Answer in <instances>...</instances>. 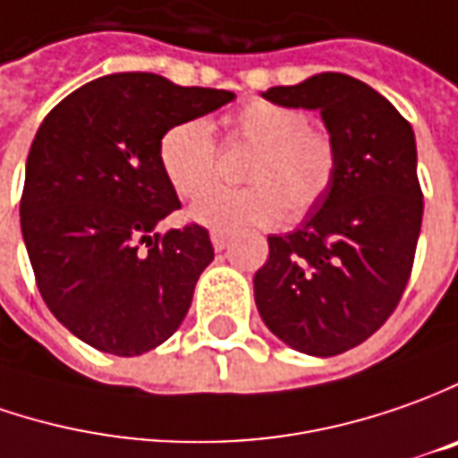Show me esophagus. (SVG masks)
<instances>
[{"instance_id": "1", "label": "esophagus", "mask_w": 458, "mask_h": 458, "mask_svg": "<svg viewBox=\"0 0 458 458\" xmlns=\"http://www.w3.org/2000/svg\"><path fill=\"white\" fill-rule=\"evenodd\" d=\"M210 241H213L215 250H223V248H228L230 235L228 233H223V230H215L213 235H210Z\"/></svg>"}]
</instances>
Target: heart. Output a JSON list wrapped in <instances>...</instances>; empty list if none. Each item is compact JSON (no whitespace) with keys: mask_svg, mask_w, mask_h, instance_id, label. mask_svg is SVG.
Wrapping results in <instances>:
<instances>
[{"mask_svg":"<svg viewBox=\"0 0 458 458\" xmlns=\"http://www.w3.org/2000/svg\"><path fill=\"white\" fill-rule=\"evenodd\" d=\"M304 111L274 101H250L228 119L233 134L256 154L243 190H210L217 172L213 129L205 119H184L159 139V166L182 198H202L190 217L215 230L271 225L284 215H307L329 192L337 174V149L329 134L307 126Z\"/></svg>","mask_w":458,"mask_h":458,"instance_id":"heart-1","label":"heart"}]
</instances>
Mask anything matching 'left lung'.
Returning <instances> with one entry per match:
<instances>
[{"label": "left lung", "instance_id": "8db88e82", "mask_svg": "<svg viewBox=\"0 0 458 458\" xmlns=\"http://www.w3.org/2000/svg\"><path fill=\"white\" fill-rule=\"evenodd\" d=\"M263 98L319 111L337 174L299 228L268 235L256 307L296 352L339 355L386 324L411 278L423 217L416 136L393 103L344 72L268 88Z\"/></svg>", "mask_w": 458, "mask_h": 458}]
</instances>
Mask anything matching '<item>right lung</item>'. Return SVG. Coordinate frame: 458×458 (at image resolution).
Masks as SVG:
<instances>
[{
    "label": "right lung",
    "instance_id": "obj_1",
    "mask_svg": "<svg viewBox=\"0 0 458 458\" xmlns=\"http://www.w3.org/2000/svg\"><path fill=\"white\" fill-rule=\"evenodd\" d=\"M235 98L154 72L96 78L40 123L27 154L20 223L47 309L108 355H144L177 332L215 250L208 230L159 233L180 210L159 139Z\"/></svg>",
    "mask_w": 458,
    "mask_h": 458
}]
</instances>
